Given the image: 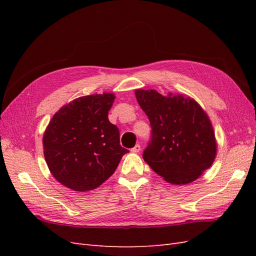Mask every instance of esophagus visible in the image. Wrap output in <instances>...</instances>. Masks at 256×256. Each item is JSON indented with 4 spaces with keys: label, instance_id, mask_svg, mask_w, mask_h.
Here are the masks:
<instances>
[{
    "label": "esophagus",
    "instance_id": "1",
    "mask_svg": "<svg viewBox=\"0 0 256 256\" xmlns=\"http://www.w3.org/2000/svg\"><path fill=\"white\" fill-rule=\"evenodd\" d=\"M140 150H141V146L138 145V144H136V145L134 147V148H131V152H138Z\"/></svg>",
    "mask_w": 256,
    "mask_h": 256
}]
</instances>
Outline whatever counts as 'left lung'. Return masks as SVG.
Instances as JSON below:
<instances>
[{"label": "left lung", "mask_w": 256, "mask_h": 256, "mask_svg": "<svg viewBox=\"0 0 256 256\" xmlns=\"http://www.w3.org/2000/svg\"><path fill=\"white\" fill-rule=\"evenodd\" d=\"M138 104L148 118L150 140L143 159L174 184H189L210 168L216 145L208 116L193 99L168 97L156 90H136Z\"/></svg>", "instance_id": "1"}]
</instances>
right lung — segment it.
<instances>
[{
  "instance_id": "1",
  "label": "right lung",
  "mask_w": 256,
  "mask_h": 256,
  "mask_svg": "<svg viewBox=\"0 0 256 256\" xmlns=\"http://www.w3.org/2000/svg\"><path fill=\"white\" fill-rule=\"evenodd\" d=\"M114 98L110 92L76 98L49 122L42 140L46 162L67 188L84 192L99 187L129 152L108 118Z\"/></svg>"
}]
</instances>
